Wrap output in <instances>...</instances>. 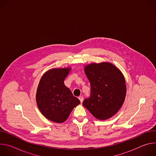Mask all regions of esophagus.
Returning a JSON list of instances; mask_svg holds the SVG:
<instances>
[{
  "instance_id": "obj_1",
  "label": "esophagus",
  "mask_w": 156,
  "mask_h": 156,
  "mask_svg": "<svg viewBox=\"0 0 156 156\" xmlns=\"http://www.w3.org/2000/svg\"><path fill=\"white\" fill-rule=\"evenodd\" d=\"M78 99H80V101L81 103H82V102H83V96H80V97L78 98Z\"/></svg>"
}]
</instances>
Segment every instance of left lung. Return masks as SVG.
<instances>
[{
  "label": "left lung",
  "instance_id": "8db88e82",
  "mask_svg": "<svg viewBox=\"0 0 156 156\" xmlns=\"http://www.w3.org/2000/svg\"><path fill=\"white\" fill-rule=\"evenodd\" d=\"M84 72L91 84V94L84 100L83 106L99 120L113 117L122 106L126 96L122 73L109 62L86 65Z\"/></svg>",
  "mask_w": 156,
  "mask_h": 156
}]
</instances>
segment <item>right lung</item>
Listing matches in <instances>:
<instances>
[{"mask_svg": "<svg viewBox=\"0 0 156 156\" xmlns=\"http://www.w3.org/2000/svg\"><path fill=\"white\" fill-rule=\"evenodd\" d=\"M70 68L52 69L41 77L36 95L37 105L42 114L48 120L63 123L69 117L72 110L80 104L64 80Z\"/></svg>", "mask_w": 156, "mask_h": 156, "instance_id": "obj_1", "label": "right lung"}]
</instances>
